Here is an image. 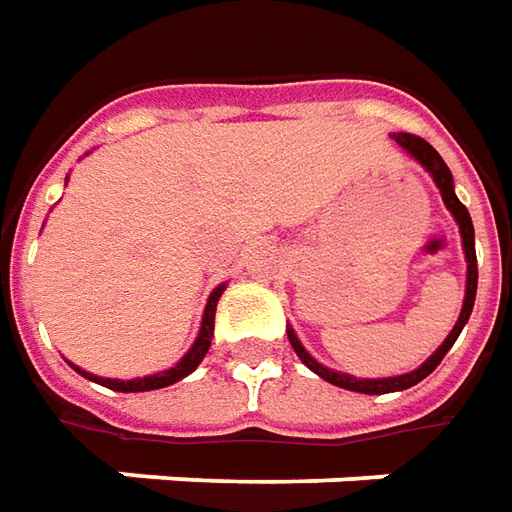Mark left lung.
<instances>
[{"instance_id": "1", "label": "left lung", "mask_w": 512, "mask_h": 512, "mask_svg": "<svg viewBox=\"0 0 512 512\" xmlns=\"http://www.w3.org/2000/svg\"><path fill=\"white\" fill-rule=\"evenodd\" d=\"M394 138H397V144L402 147V150L411 152L416 161L431 172L433 181H436V186H439V192H442V201H445V206L453 212V218H456V223H459L462 246H465V257H467V291H465V306H462V314H459L456 326H453V331L448 334V340L436 348V354H433L431 360L425 362V365H419L416 371H411V374H402V377L354 379V377H348V374H337V371H331V368H326V365H320L314 357H309V351L300 345V340L294 337V331H289L291 348L297 351V357L306 362L314 374H320L323 379H328L331 385H340V388H345V391H360V394H391V391H405V388H411V385H416V382H422V379L428 377L433 368L445 360V354L450 351V345L456 343V337L462 334L467 317H470V311H473V300H476V280H479L476 246H473V223H470V215H467L465 203L459 201V198H456V192H453V175H450L448 164H445V161H442V155L433 150L425 138H419V135L397 133Z\"/></svg>"}]
</instances>
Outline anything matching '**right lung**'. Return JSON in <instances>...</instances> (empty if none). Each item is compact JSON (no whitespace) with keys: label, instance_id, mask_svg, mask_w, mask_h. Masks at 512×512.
<instances>
[{"label":"right lung","instance_id":"add662e5","mask_svg":"<svg viewBox=\"0 0 512 512\" xmlns=\"http://www.w3.org/2000/svg\"><path fill=\"white\" fill-rule=\"evenodd\" d=\"M223 294V286L212 291V297H209V303H206V311H203V323H201V334H198V340L195 345L186 351V357L175 368H169V371H161V374H152V377L144 379H101L93 377V374H87V371H81L76 368L81 377L93 379L98 385H104V388H113V391H124V394H133V391H155V388H167L172 382H178V379H184L186 374H192L201 360L206 357V351H209V345H212V334H215V309H218V297Z\"/></svg>","mask_w":512,"mask_h":512}]
</instances>
